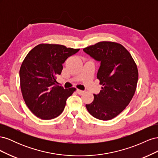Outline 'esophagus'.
I'll return each instance as SVG.
<instances>
[{
	"instance_id": "34e87169",
	"label": "esophagus",
	"mask_w": 158,
	"mask_h": 158,
	"mask_svg": "<svg viewBox=\"0 0 158 158\" xmlns=\"http://www.w3.org/2000/svg\"><path fill=\"white\" fill-rule=\"evenodd\" d=\"M77 93L79 94V95H82V94H84V91H82V90H80V89H77Z\"/></svg>"
}]
</instances>
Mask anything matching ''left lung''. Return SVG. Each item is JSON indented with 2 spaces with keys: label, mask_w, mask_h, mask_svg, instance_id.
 <instances>
[{
  "label": "left lung",
  "mask_w": 158,
  "mask_h": 158,
  "mask_svg": "<svg viewBox=\"0 0 158 158\" xmlns=\"http://www.w3.org/2000/svg\"><path fill=\"white\" fill-rule=\"evenodd\" d=\"M83 51L101 63L97 74L102 90L94 94L92 103L85 107L91 115L108 121L117 117L132 99L138 79L137 66L122 45L101 41Z\"/></svg>",
  "instance_id": "left-lung-1"
}]
</instances>
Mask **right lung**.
Returning <instances> with one entry per match:
<instances>
[{"instance_id":"obj_1","label":"right lung","mask_w":158,"mask_h":158,"mask_svg":"<svg viewBox=\"0 0 158 158\" xmlns=\"http://www.w3.org/2000/svg\"><path fill=\"white\" fill-rule=\"evenodd\" d=\"M80 49L42 44L28 52L20 70V87L26 106L43 120L56 118L64 109L67 98L76 88L64 89L56 84L63 64Z\"/></svg>"}]
</instances>
